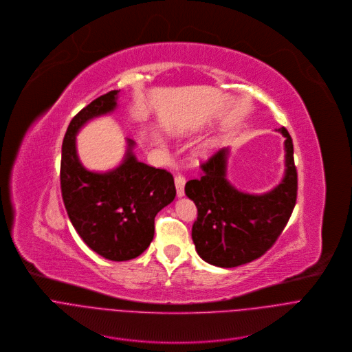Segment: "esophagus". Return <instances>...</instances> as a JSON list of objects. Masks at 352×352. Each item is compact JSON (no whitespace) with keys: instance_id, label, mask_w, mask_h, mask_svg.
Here are the masks:
<instances>
[{"instance_id":"1","label":"esophagus","mask_w":352,"mask_h":352,"mask_svg":"<svg viewBox=\"0 0 352 352\" xmlns=\"http://www.w3.org/2000/svg\"><path fill=\"white\" fill-rule=\"evenodd\" d=\"M184 184H186L184 176L176 175V176H175V186H176L177 197H183V195H184Z\"/></svg>"}]
</instances>
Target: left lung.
<instances>
[{
  "mask_svg": "<svg viewBox=\"0 0 352 352\" xmlns=\"http://www.w3.org/2000/svg\"><path fill=\"white\" fill-rule=\"evenodd\" d=\"M283 180L263 194L239 191L226 179L229 148L219 150L201 165L198 179L186 183L198 217L191 237L198 255L219 267H234L262 256L282 234L297 199V169L293 140L285 127Z\"/></svg>",
  "mask_w": 352,
  "mask_h": 352,
  "instance_id": "obj_1",
  "label": "left lung"
}]
</instances>
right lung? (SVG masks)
Masks as SVG:
<instances>
[{"instance_id":"right-lung-1","label":"right lung","mask_w":352,"mask_h":352,"mask_svg":"<svg viewBox=\"0 0 352 352\" xmlns=\"http://www.w3.org/2000/svg\"><path fill=\"white\" fill-rule=\"evenodd\" d=\"M119 91L96 98L70 120L60 160V190L70 222L94 252L116 262L133 259L148 248L157 214L176 197L173 176L137 161L135 143L130 138L124 158L115 169L91 172L80 162L79 130L91 119L115 111Z\"/></svg>"}]
</instances>
